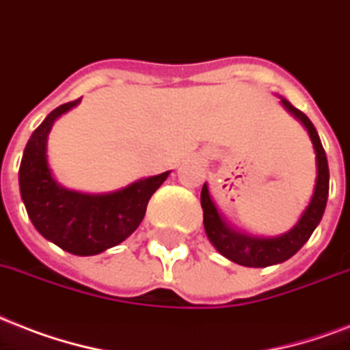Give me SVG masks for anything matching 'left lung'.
<instances>
[{
    "mask_svg": "<svg viewBox=\"0 0 350 350\" xmlns=\"http://www.w3.org/2000/svg\"><path fill=\"white\" fill-rule=\"evenodd\" d=\"M279 98H281V105L294 118L301 122L303 127L307 129L308 137L312 140L314 153H316L314 193L299 221L288 232L278 235V237H259V235L246 234L243 230L232 226L223 213L219 212L217 204H215V200L212 199V193L208 189V184L204 183L202 191H200V206H202L204 232L208 239L221 256L237 262V265H243V267L265 268L291 259L310 239V235L323 217L325 206H327V199H329V164H327V155H325L318 131L305 113L296 109L283 96H279Z\"/></svg>",
    "mask_w": 350,
    "mask_h": 350,
    "instance_id": "left-lung-1",
    "label": "left lung"
}]
</instances>
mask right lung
Segmentation results:
<instances>
[{
	"mask_svg": "<svg viewBox=\"0 0 350 350\" xmlns=\"http://www.w3.org/2000/svg\"><path fill=\"white\" fill-rule=\"evenodd\" d=\"M59 105L34 129L20 166V193L34 228L47 241L75 256H96L138 228L151 195L170 175L138 178L109 193H82L62 186L47 161V140L53 124L80 104Z\"/></svg>",
	"mask_w": 350,
	"mask_h": 350,
	"instance_id": "obj_1",
	"label": "right lung"
}]
</instances>
